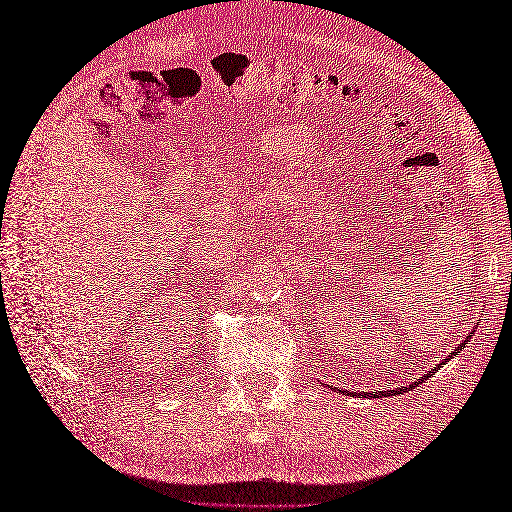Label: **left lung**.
I'll return each mask as SVG.
<instances>
[{"label": "left lung", "instance_id": "8db88e82", "mask_svg": "<svg viewBox=\"0 0 512 512\" xmlns=\"http://www.w3.org/2000/svg\"><path fill=\"white\" fill-rule=\"evenodd\" d=\"M464 345H466V343H462V345H460V350H464ZM453 354H458V350H455ZM447 361H449V358H444V361H442V363H440L438 367H442V365H444V363H447ZM438 367H436V369H438ZM436 369H433V372H436ZM433 372H429L427 376H422V378H418V380H416V383L420 385V380H424V378H429V376H433ZM416 383H413V385H409V387H416ZM409 387H407V389H409ZM391 394H394V391H391Z\"/></svg>", "mask_w": 512, "mask_h": 512}]
</instances>
